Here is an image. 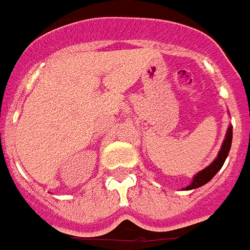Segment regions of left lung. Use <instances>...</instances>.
Returning <instances> with one entry per match:
<instances>
[{
    "label": "left lung",
    "mask_w": 250,
    "mask_h": 250,
    "mask_svg": "<svg viewBox=\"0 0 250 250\" xmlns=\"http://www.w3.org/2000/svg\"><path fill=\"white\" fill-rule=\"evenodd\" d=\"M231 140H233V125H230L227 129V134H225V138L221 143V147L219 149V153L216 156V158L208 167H205L204 170L199 171V172L192 177V181H191L190 185H188L186 188H184L182 190H194V188H201L203 185L208 184L212 177L215 176L218 171L220 170L223 165H224L225 160H227L228 155H229L230 147H231Z\"/></svg>",
    "instance_id": "left-lung-1"
}]
</instances>
